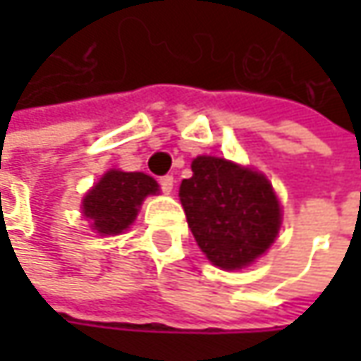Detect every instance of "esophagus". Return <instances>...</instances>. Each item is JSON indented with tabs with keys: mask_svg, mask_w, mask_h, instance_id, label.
<instances>
[{
	"mask_svg": "<svg viewBox=\"0 0 361 361\" xmlns=\"http://www.w3.org/2000/svg\"><path fill=\"white\" fill-rule=\"evenodd\" d=\"M159 185L164 192H171L174 187V178L171 176V174H164V176H160L159 178Z\"/></svg>",
	"mask_w": 361,
	"mask_h": 361,
	"instance_id": "1",
	"label": "esophagus"
}]
</instances>
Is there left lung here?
<instances>
[{"label": "left lung", "mask_w": 361, "mask_h": 361, "mask_svg": "<svg viewBox=\"0 0 361 361\" xmlns=\"http://www.w3.org/2000/svg\"><path fill=\"white\" fill-rule=\"evenodd\" d=\"M178 197L188 227L209 261L241 269L263 255L281 225L279 201L263 174L225 159L197 157Z\"/></svg>", "instance_id": "left-lung-1"}]
</instances>
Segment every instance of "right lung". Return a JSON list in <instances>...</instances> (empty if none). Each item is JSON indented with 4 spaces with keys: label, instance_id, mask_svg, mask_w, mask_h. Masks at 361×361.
<instances>
[{
    "label": "right lung",
    "instance_id": "1",
    "mask_svg": "<svg viewBox=\"0 0 361 361\" xmlns=\"http://www.w3.org/2000/svg\"><path fill=\"white\" fill-rule=\"evenodd\" d=\"M154 192H159V185L148 174L108 171L86 195L82 211L98 233L116 235L130 227L140 202Z\"/></svg>",
    "mask_w": 361,
    "mask_h": 361
}]
</instances>
